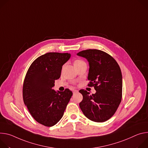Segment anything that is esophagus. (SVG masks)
<instances>
[{
  "label": "esophagus",
  "mask_w": 148,
  "mask_h": 148,
  "mask_svg": "<svg viewBox=\"0 0 148 148\" xmlns=\"http://www.w3.org/2000/svg\"><path fill=\"white\" fill-rule=\"evenodd\" d=\"M78 92V90H76V89H75V90H73V93H76V92Z\"/></svg>",
  "instance_id": "1"
}]
</instances>
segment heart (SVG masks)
Returning a JSON list of instances; mask_svg holds the SVG:
<instances>
[{
	"label": "heart",
	"mask_w": 148,
	"mask_h": 148,
	"mask_svg": "<svg viewBox=\"0 0 148 148\" xmlns=\"http://www.w3.org/2000/svg\"><path fill=\"white\" fill-rule=\"evenodd\" d=\"M77 61H80V60H76L75 62H77Z\"/></svg>",
	"instance_id": "heart-1"
}]
</instances>
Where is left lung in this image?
Returning a JSON list of instances; mask_svg holds the SVG:
<instances>
[{
  "label": "left lung",
  "instance_id": "left-lung-1",
  "mask_svg": "<svg viewBox=\"0 0 148 148\" xmlns=\"http://www.w3.org/2000/svg\"><path fill=\"white\" fill-rule=\"evenodd\" d=\"M77 55L85 58L89 64L88 86L96 92L90 95L81 89L83 100L79 103L85 116L92 121L103 122L116 112L122 96V76L117 62L108 53L97 49H88Z\"/></svg>",
  "mask_w": 148,
  "mask_h": 148
}]
</instances>
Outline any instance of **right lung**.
<instances>
[{
  "instance_id": "right-lung-1",
  "label": "right lung",
  "mask_w": 148,
  "mask_h": 148,
  "mask_svg": "<svg viewBox=\"0 0 148 148\" xmlns=\"http://www.w3.org/2000/svg\"><path fill=\"white\" fill-rule=\"evenodd\" d=\"M70 58L68 53H47L33 62L26 74L23 102L32 116L45 126H52L60 120L72 96L69 89L58 92L52 89L62 66Z\"/></svg>"
}]
</instances>
